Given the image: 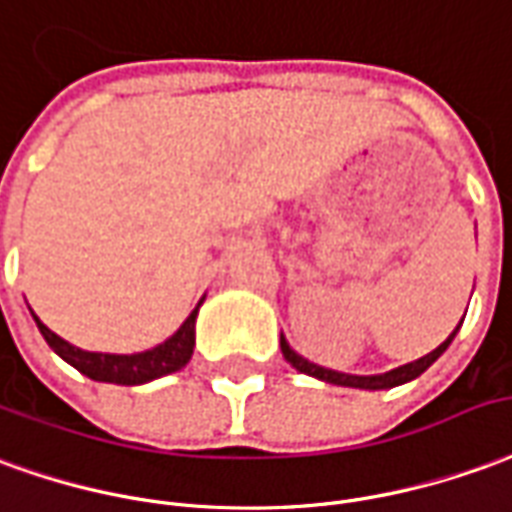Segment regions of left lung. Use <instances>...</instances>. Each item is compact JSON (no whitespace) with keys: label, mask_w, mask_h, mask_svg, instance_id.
<instances>
[{"label":"left lung","mask_w":512,"mask_h":512,"mask_svg":"<svg viewBox=\"0 0 512 512\" xmlns=\"http://www.w3.org/2000/svg\"><path fill=\"white\" fill-rule=\"evenodd\" d=\"M460 328V325H458ZM458 328L452 331V336H449L447 342L438 344L433 353L422 355L419 361H411V364L405 366H397V369H391V372H386V375H344V372H333V369H325V366H317L311 364V361H306L303 355H297L289 344H286V339L281 336V353H284V358L289 361V364L295 366L297 372H303V375H311V378L317 380H325V383H333V386H350V389H369V391H378V389H394V386H402V383H408V380L419 378L427 366L433 364L436 358H441V353L447 350L449 342L455 339V333H458Z\"/></svg>","instance_id":"left-lung-1"}]
</instances>
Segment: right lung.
I'll list each match as a JSON object with an SVG mask.
<instances>
[{"instance_id": "obj_1", "label": "right lung", "mask_w": 512, "mask_h": 512, "mask_svg": "<svg viewBox=\"0 0 512 512\" xmlns=\"http://www.w3.org/2000/svg\"><path fill=\"white\" fill-rule=\"evenodd\" d=\"M204 303V297H201ZM201 303L192 308L190 317L181 322V328L170 339H165L157 347H151L146 353L132 355H115V353H88L79 350L74 344H68L60 339L57 333L49 331L38 317V331L43 333V339L49 342L54 353L60 355L63 361L79 369L82 375H88L90 380H101V383H118V386H140L148 380H157L170 372H179L181 366H187L192 358V347H195V317Z\"/></svg>"}]
</instances>
